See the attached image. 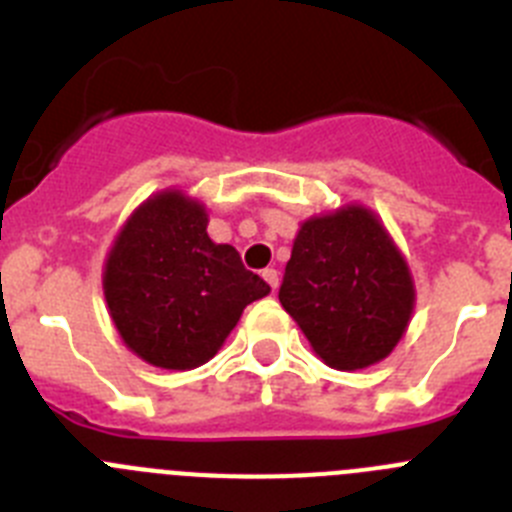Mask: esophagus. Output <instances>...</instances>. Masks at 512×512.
<instances>
[{
  "instance_id": "obj_1",
  "label": "esophagus",
  "mask_w": 512,
  "mask_h": 512,
  "mask_svg": "<svg viewBox=\"0 0 512 512\" xmlns=\"http://www.w3.org/2000/svg\"><path fill=\"white\" fill-rule=\"evenodd\" d=\"M262 278L267 280V285H270L272 290H278V285H280V272L275 270V267H267V270H262Z\"/></svg>"
}]
</instances>
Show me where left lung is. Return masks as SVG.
Wrapping results in <instances>:
<instances>
[{
  "label": "left lung",
  "instance_id": "obj_1",
  "mask_svg": "<svg viewBox=\"0 0 512 512\" xmlns=\"http://www.w3.org/2000/svg\"><path fill=\"white\" fill-rule=\"evenodd\" d=\"M278 298L323 364L356 371L394 351L417 293L381 219L346 204L300 224Z\"/></svg>",
  "mask_w": 512,
  "mask_h": 512
}]
</instances>
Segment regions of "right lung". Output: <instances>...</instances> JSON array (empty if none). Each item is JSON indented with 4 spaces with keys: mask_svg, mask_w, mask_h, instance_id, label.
<instances>
[{
    "mask_svg": "<svg viewBox=\"0 0 512 512\" xmlns=\"http://www.w3.org/2000/svg\"><path fill=\"white\" fill-rule=\"evenodd\" d=\"M209 214L181 189L138 204L113 240L103 295L118 336L156 369L189 371L222 348L242 310L270 293L240 252L207 234Z\"/></svg>",
    "mask_w": 512,
    "mask_h": 512,
    "instance_id": "1",
    "label": "right lung"
}]
</instances>
